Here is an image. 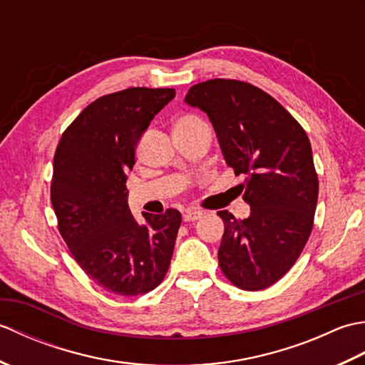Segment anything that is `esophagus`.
<instances>
[{
    "label": "esophagus",
    "mask_w": 365,
    "mask_h": 365,
    "mask_svg": "<svg viewBox=\"0 0 365 365\" xmlns=\"http://www.w3.org/2000/svg\"><path fill=\"white\" fill-rule=\"evenodd\" d=\"M202 212L200 210H185L183 212V221L185 222H191V221H197L202 218Z\"/></svg>",
    "instance_id": "esophagus-1"
}]
</instances>
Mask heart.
Masks as SVG:
<instances>
[{"mask_svg": "<svg viewBox=\"0 0 365 365\" xmlns=\"http://www.w3.org/2000/svg\"><path fill=\"white\" fill-rule=\"evenodd\" d=\"M199 123H204V120L200 119V118H197V115H195V114H183V115H180V118L175 120L174 128L175 127H195V125H199Z\"/></svg>", "mask_w": 365, "mask_h": 365, "instance_id": "obj_1", "label": "heart"}]
</instances>
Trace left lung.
<instances>
[{"label": "left lung", "instance_id": "obj_1", "mask_svg": "<svg viewBox=\"0 0 365 365\" xmlns=\"http://www.w3.org/2000/svg\"><path fill=\"white\" fill-rule=\"evenodd\" d=\"M185 102L207 113L227 166L245 175L240 188L251 215L218 212L220 267L238 289H267L294 265L314 227L319 177L311 141L277 100L250 83L208 80Z\"/></svg>", "mask_w": 365, "mask_h": 365}]
</instances>
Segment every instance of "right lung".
Wrapping results in <instances>:
<instances>
[{
	"instance_id": "obj_1",
	"label": "right lung",
	"mask_w": 365,
	"mask_h": 365,
	"mask_svg": "<svg viewBox=\"0 0 365 365\" xmlns=\"http://www.w3.org/2000/svg\"><path fill=\"white\" fill-rule=\"evenodd\" d=\"M174 89L128 88L97 98L61 136L53 160L51 204L73 259L105 290L136 297L165 279L182 215H131L125 187L135 150Z\"/></svg>"
}]
</instances>
